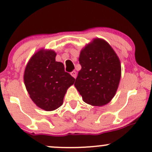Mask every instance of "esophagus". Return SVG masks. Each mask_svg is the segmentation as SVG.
Masks as SVG:
<instances>
[{
    "label": "esophagus",
    "instance_id": "34e87169",
    "mask_svg": "<svg viewBox=\"0 0 152 152\" xmlns=\"http://www.w3.org/2000/svg\"><path fill=\"white\" fill-rule=\"evenodd\" d=\"M71 76H73V77L76 78V75H77V74H76V71H71Z\"/></svg>",
    "mask_w": 152,
    "mask_h": 152
}]
</instances>
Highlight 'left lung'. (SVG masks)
Instances as JSON below:
<instances>
[{
	"label": "left lung",
	"instance_id": "obj_1",
	"mask_svg": "<svg viewBox=\"0 0 152 152\" xmlns=\"http://www.w3.org/2000/svg\"><path fill=\"white\" fill-rule=\"evenodd\" d=\"M81 66L74 86L83 102L93 106L108 104L116 94L121 78V65L111 46L94 39L81 51Z\"/></svg>",
	"mask_w": 152,
	"mask_h": 152
}]
</instances>
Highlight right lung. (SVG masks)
<instances>
[{
    "label": "right lung",
    "instance_id": "1",
    "mask_svg": "<svg viewBox=\"0 0 152 152\" xmlns=\"http://www.w3.org/2000/svg\"><path fill=\"white\" fill-rule=\"evenodd\" d=\"M53 50H41L29 61L24 72V83L33 102L45 111H53L63 104L66 90L75 78L56 61Z\"/></svg>",
    "mask_w": 152,
    "mask_h": 152
}]
</instances>
